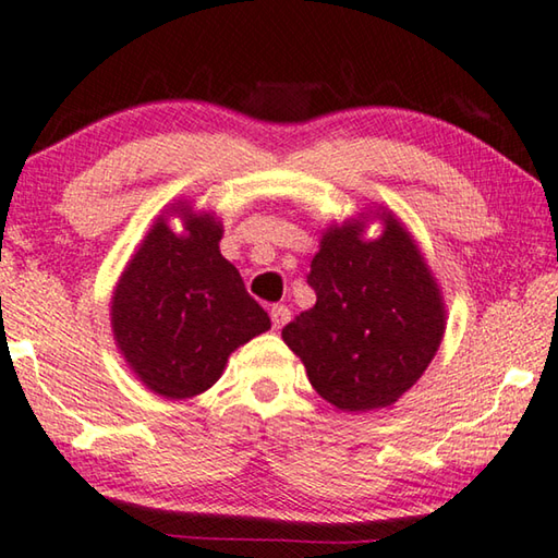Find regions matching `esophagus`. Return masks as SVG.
Returning <instances> with one entry per match:
<instances>
[{
	"instance_id": "1",
	"label": "esophagus",
	"mask_w": 558,
	"mask_h": 558,
	"mask_svg": "<svg viewBox=\"0 0 558 558\" xmlns=\"http://www.w3.org/2000/svg\"><path fill=\"white\" fill-rule=\"evenodd\" d=\"M270 319H272V327L280 329L282 325H288L290 310H288L286 305H272V307H270Z\"/></svg>"
}]
</instances>
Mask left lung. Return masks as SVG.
Wrapping results in <instances>:
<instances>
[{
	"mask_svg": "<svg viewBox=\"0 0 558 558\" xmlns=\"http://www.w3.org/2000/svg\"><path fill=\"white\" fill-rule=\"evenodd\" d=\"M364 241V221L329 226L310 266L315 307L282 327L307 379L339 411L386 409L436 356L446 305L418 245L393 214Z\"/></svg>",
	"mask_w": 558,
	"mask_h": 558,
	"instance_id": "1",
	"label": "left lung"
}]
</instances>
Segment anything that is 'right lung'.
Wrapping results in <instances>:
<instances>
[{
	"instance_id": "obj_1",
	"label": "right lung",
	"mask_w": 558,
	"mask_h": 558,
	"mask_svg": "<svg viewBox=\"0 0 558 558\" xmlns=\"http://www.w3.org/2000/svg\"><path fill=\"white\" fill-rule=\"evenodd\" d=\"M172 211L184 219V233L159 216L122 270L110 323L149 391L192 399L219 381L233 349L270 329V317L221 256V223L186 204Z\"/></svg>"
}]
</instances>
